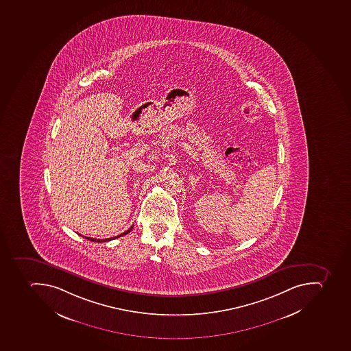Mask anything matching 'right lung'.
<instances>
[{"instance_id": "obj_1", "label": "right lung", "mask_w": 351, "mask_h": 351, "mask_svg": "<svg viewBox=\"0 0 351 351\" xmlns=\"http://www.w3.org/2000/svg\"><path fill=\"white\" fill-rule=\"evenodd\" d=\"M132 227L130 228L129 230H126L125 232L121 233V234H119V236L113 237V238H109V239H93V238H89V237H84L80 234V236L84 237V238L87 239V240H90V241L93 242H107V241H111V240H113V239L120 238V237L125 236V234H128V233L130 232V231L132 230Z\"/></svg>"}]
</instances>
